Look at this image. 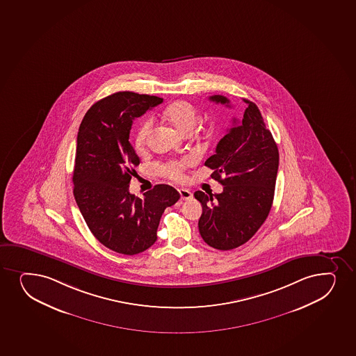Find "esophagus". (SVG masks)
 <instances>
[{"label": "esophagus", "mask_w": 356, "mask_h": 356, "mask_svg": "<svg viewBox=\"0 0 356 356\" xmlns=\"http://www.w3.org/2000/svg\"><path fill=\"white\" fill-rule=\"evenodd\" d=\"M178 191H179L180 198L183 200H190V198H193V193L188 191V188H178Z\"/></svg>", "instance_id": "1"}]
</instances>
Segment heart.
I'll list each match as a JSON object with an SVG mask.
<instances>
[{"mask_svg":"<svg viewBox=\"0 0 356 356\" xmlns=\"http://www.w3.org/2000/svg\"><path fill=\"white\" fill-rule=\"evenodd\" d=\"M163 119L179 134L188 135L191 134L196 127L198 115H197L196 108L193 104L180 101V102L173 103L165 109L163 113ZM152 127L153 124L151 120H146L138 128L135 134V147L139 151H143V148L147 146L148 139L152 134ZM188 165H190L188 159L171 161V163L160 165L159 170L163 176L168 177L171 179L179 180L184 176L183 172Z\"/></svg>","mask_w":356,"mask_h":356,"instance_id":"1","label":"heart"}]
</instances>
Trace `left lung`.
Returning a JSON list of instances; mask_svg holds the SVG:
<instances>
[{
    "label": "left lung",
    "mask_w": 356,
    "mask_h": 356,
    "mask_svg": "<svg viewBox=\"0 0 356 356\" xmlns=\"http://www.w3.org/2000/svg\"><path fill=\"white\" fill-rule=\"evenodd\" d=\"M209 99L230 106L222 95ZM243 102L245 113L233 120V127L217 143L216 153L204 163L223 191L195 193L203 208L198 221L200 236L220 250L237 248L258 232L272 208L278 173L279 152L272 133L257 104L245 98Z\"/></svg>",
    "instance_id": "obj_1"
}]
</instances>
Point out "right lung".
Listing matches in <instances>:
<instances>
[{"label":"right lung","mask_w":356,"mask_h":356,"mask_svg":"<svg viewBox=\"0 0 356 356\" xmlns=\"http://www.w3.org/2000/svg\"><path fill=\"white\" fill-rule=\"evenodd\" d=\"M163 98L122 91L95 103L79 126L74 159V196L91 233L106 248L124 255L148 250L165 209L180 195L158 184L143 198L129 193L140 163L129 143L133 120Z\"/></svg>","instance_id":"1"}]
</instances>
